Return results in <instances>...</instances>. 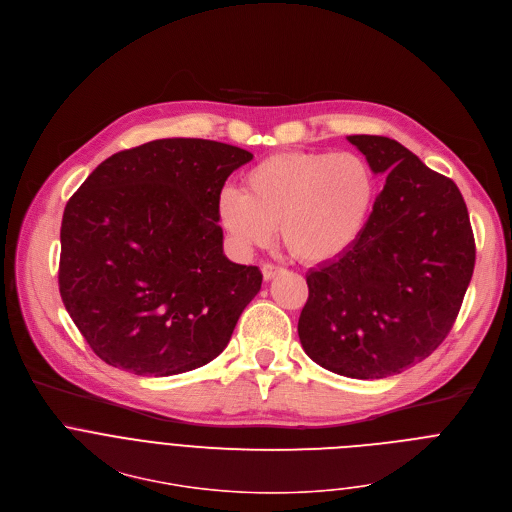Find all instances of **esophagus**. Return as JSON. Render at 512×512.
I'll list each match as a JSON object with an SVG mask.
<instances>
[{
	"label": "esophagus",
	"mask_w": 512,
	"mask_h": 512,
	"mask_svg": "<svg viewBox=\"0 0 512 512\" xmlns=\"http://www.w3.org/2000/svg\"><path fill=\"white\" fill-rule=\"evenodd\" d=\"M281 271H283L281 267H275V265H271V263H265V265L261 267V273H263V279H265V281H271V279L277 277Z\"/></svg>",
	"instance_id": "1"
}]
</instances>
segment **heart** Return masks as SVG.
I'll return each instance as SVG.
<instances>
[{"mask_svg": "<svg viewBox=\"0 0 512 512\" xmlns=\"http://www.w3.org/2000/svg\"><path fill=\"white\" fill-rule=\"evenodd\" d=\"M378 197L372 164L356 152L289 150L257 162L245 193L217 199V219L239 251L271 243L275 229L293 257L325 265L364 237Z\"/></svg>", "mask_w": 512, "mask_h": 512, "instance_id": "heart-1", "label": "heart"}]
</instances>
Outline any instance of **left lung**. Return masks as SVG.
I'll return each mask as SVG.
<instances>
[{
    "mask_svg": "<svg viewBox=\"0 0 512 512\" xmlns=\"http://www.w3.org/2000/svg\"><path fill=\"white\" fill-rule=\"evenodd\" d=\"M348 140L386 185L360 243L307 273L297 333L321 368L380 380L426 360L444 342L476 249L464 199L450 179L392 138Z\"/></svg>",
    "mask_w": 512,
    "mask_h": 512,
    "instance_id": "1",
    "label": "left lung"
}]
</instances>
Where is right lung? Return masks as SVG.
<instances>
[{
    "label": "right lung",
    "instance_id": "add662e5",
    "mask_svg": "<svg viewBox=\"0 0 512 512\" xmlns=\"http://www.w3.org/2000/svg\"><path fill=\"white\" fill-rule=\"evenodd\" d=\"M249 150L162 138L100 162L64 209L60 295L94 354L136 376L215 360L263 275L223 253L217 199Z\"/></svg>",
    "mask_w": 512,
    "mask_h": 512
}]
</instances>
